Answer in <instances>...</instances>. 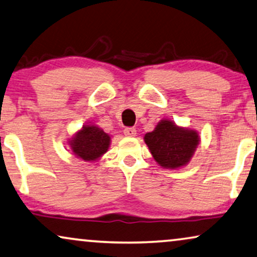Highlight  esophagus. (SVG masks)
<instances>
[{
    "label": "esophagus",
    "mask_w": 257,
    "mask_h": 257,
    "mask_svg": "<svg viewBox=\"0 0 257 257\" xmlns=\"http://www.w3.org/2000/svg\"><path fill=\"white\" fill-rule=\"evenodd\" d=\"M124 135L127 137H135L137 135V130L135 127H126L124 130Z\"/></svg>",
    "instance_id": "34e87169"
}]
</instances>
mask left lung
<instances>
[{
  "label": "left lung",
  "mask_w": 257,
  "mask_h": 257,
  "mask_svg": "<svg viewBox=\"0 0 257 257\" xmlns=\"http://www.w3.org/2000/svg\"><path fill=\"white\" fill-rule=\"evenodd\" d=\"M144 139L157 163L165 168H178L187 164L199 144L195 131L179 127L170 120H161Z\"/></svg>",
  "instance_id": "8db88e82"
}]
</instances>
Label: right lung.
I'll list each match as a JSON object with an SVG mask.
<instances>
[{"instance_id":"1","label":"right lung","mask_w":257,"mask_h":257,"mask_svg":"<svg viewBox=\"0 0 257 257\" xmlns=\"http://www.w3.org/2000/svg\"><path fill=\"white\" fill-rule=\"evenodd\" d=\"M72 152L83 160L93 161L106 152L110 136L93 125H86L70 142Z\"/></svg>"}]
</instances>
